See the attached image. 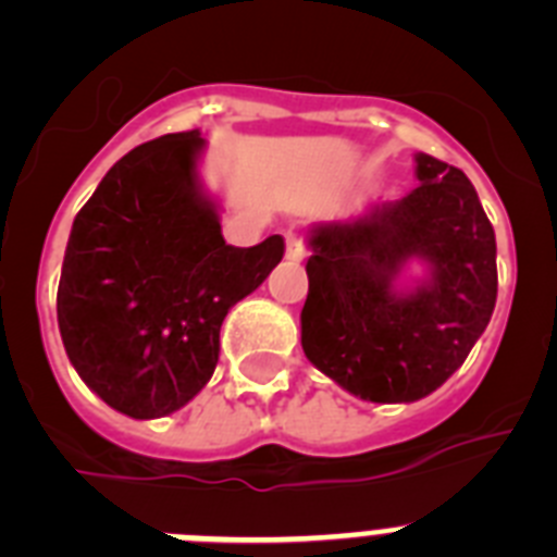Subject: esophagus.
<instances>
[{
    "label": "esophagus",
    "instance_id": "34e87169",
    "mask_svg": "<svg viewBox=\"0 0 557 557\" xmlns=\"http://www.w3.org/2000/svg\"><path fill=\"white\" fill-rule=\"evenodd\" d=\"M307 256V248H304V239L295 231H287V259L289 262H301Z\"/></svg>",
    "mask_w": 557,
    "mask_h": 557
}]
</instances>
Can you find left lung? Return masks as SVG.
<instances>
[{
    "mask_svg": "<svg viewBox=\"0 0 557 557\" xmlns=\"http://www.w3.org/2000/svg\"><path fill=\"white\" fill-rule=\"evenodd\" d=\"M421 184L351 223L309 231L301 346L318 371L379 405L418 401L466 362L496 304V236L457 166L416 156ZM410 258L431 273L395 282Z\"/></svg>",
    "mask_w": 557,
    "mask_h": 557,
    "instance_id": "1",
    "label": "left lung"
}]
</instances>
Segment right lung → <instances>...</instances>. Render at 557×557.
I'll return each instance as SVG.
<instances>
[{"label":"right lung","mask_w":557,"mask_h":557,"mask_svg":"<svg viewBox=\"0 0 557 557\" xmlns=\"http://www.w3.org/2000/svg\"><path fill=\"white\" fill-rule=\"evenodd\" d=\"M198 131L122 156L77 211L58 326L69 362L113 410L161 418L198 396L220 359V326L282 262L284 239L225 245L200 189Z\"/></svg>","instance_id":"1"}]
</instances>
